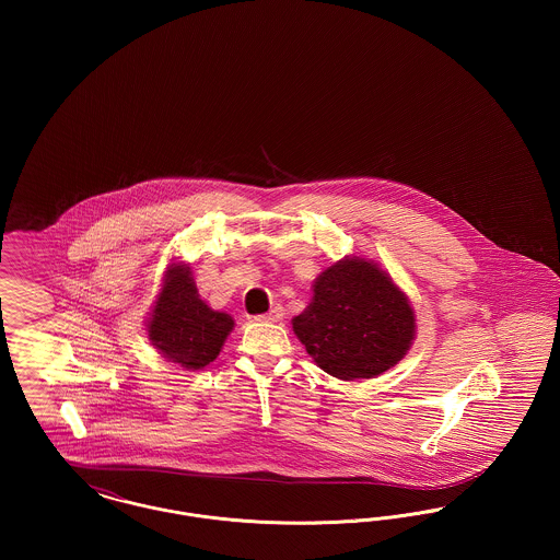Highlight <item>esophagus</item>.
I'll list each match as a JSON object with an SVG mask.
<instances>
[{
	"instance_id": "esophagus-1",
	"label": "esophagus",
	"mask_w": 560,
	"mask_h": 560,
	"mask_svg": "<svg viewBox=\"0 0 560 560\" xmlns=\"http://www.w3.org/2000/svg\"><path fill=\"white\" fill-rule=\"evenodd\" d=\"M283 308L281 306H275L272 311H268V313H265V315H258L256 317V320H268V323H277V320L283 319Z\"/></svg>"
}]
</instances>
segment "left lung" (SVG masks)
<instances>
[{
    "instance_id": "left-lung-1",
    "label": "left lung",
    "mask_w": 560,
    "mask_h": 560,
    "mask_svg": "<svg viewBox=\"0 0 560 560\" xmlns=\"http://www.w3.org/2000/svg\"><path fill=\"white\" fill-rule=\"evenodd\" d=\"M293 331L323 372L375 377L395 368L416 336L405 293L373 262L347 258L320 272Z\"/></svg>"
}]
</instances>
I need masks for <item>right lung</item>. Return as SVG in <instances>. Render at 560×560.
<instances>
[{
  "label": "right lung",
  "mask_w": 560,
  "mask_h": 560,
  "mask_svg": "<svg viewBox=\"0 0 560 560\" xmlns=\"http://www.w3.org/2000/svg\"><path fill=\"white\" fill-rule=\"evenodd\" d=\"M233 325L231 315L212 311L199 298L190 268L174 265L149 320V340L167 361L201 370L220 354Z\"/></svg>",
  "instance_id": "add662e5"
}]
</instances>
